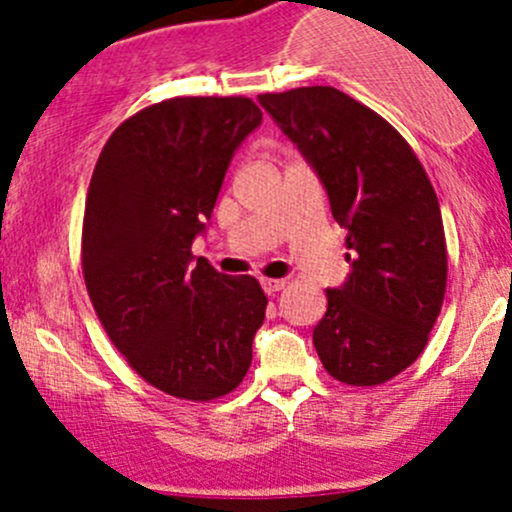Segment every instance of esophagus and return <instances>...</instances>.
I'll use <instances>...</instances> for the list:
<instances>
[{
    "mask_svg": "<svg viewBox=\"0 0 512 512\" xmlns=\"http://www.w3.org/2000/svg\"><path fill=\"white\" fill-rule=\"evenodd\" d=\"M260 285L267 294H277L287 287L285 280H272V277H260Z\"/></svg>",
    "mask_w": 512,
    "mask_h": 512,
    "instance_id": "obj_1",
    "label": "esophagus"
}]
</instances>
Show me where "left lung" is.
<instances>
[{"mask_svg": "<svg viewBox=\"0 0 512 512\" xmlns=\"http://www.w3.org/2000/svg\"><path fill=\"white\" fill-rule=\"evenodd\" d=\"M260 103L314 165L347 230L352 275L327 289L314 349L342 384H386L426 349L446 297L436 190L406 138L334 86L262 94Z\"/></svg>", "mask_w": 512, "mask_h": 512, "instance_id": "left-lung-1", "label": "left lung"}]
</instances>
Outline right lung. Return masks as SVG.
Listing matches in <instances>:
<instances>
[{"mask_svg": "<svg viewBox=\"0 0 512 512\" xmlns=\"http://www.w3.org/2000/svg\"><path fill=\"white\" fill-rule=\"evenodd\" d=\"M245 96H175L103 146L86 195L81 270L98 322L163 394L213 401L245 379L267 297L250 275L193 262L235 148L260 126Z\"/></svg>", "mask_w": 512, "mask_h": 512, "instance_id": "add662e5", "label": "right lung"}]
</instances>
